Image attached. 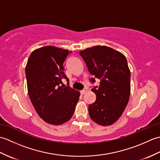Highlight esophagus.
Listing matches in <instances>:
<instances>
[{
    "label": "esophagus",
    "mask_w": 160,
    "mask_h": 160,
    "mask_svg": "<svg viewBox=\"0 0 160 160\" xmlns=\"http://www.w3.org/2000/svg\"><path fill=\"white\" fill-rule=\"evenodd\" d=\"M87 88H84V89L83 90H82V91H80V93L82 94V95H83V94L87 92Z\"/></svg>",
    "instance_id": "esophagus-1"
}]
</instances>
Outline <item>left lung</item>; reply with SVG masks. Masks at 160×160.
<instances>
[{
	"instance_id": "obj_1",
	"label": "left lung",
	"mask_w": 160,
	"mask_h": 160,
	"mask_svg": "<svg viewBox=\"0 0 160 160\" xmlns=\"http://www.w3.org/2000/svg\"><path fill=\"white\" fill-rule=\"evenodd\" d=\"M79 53L93 76L91 82L100 80V85L91 89L96 100L89 106V116L102 126L113 124L124 112L130 96L131 72L127 58L107 46H95Z\"/></svg>"
}]
</instances>
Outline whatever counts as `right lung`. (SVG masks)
<instances>
[{"mask_svg": "<svg viewBox=\"0 0 160 160\" xmlns=\"http://www.w3.org/2000/svg\"><path fill=\"white\" fill-rule=\"evenodd\" d=\"M71 52L53 46L37 49L30 55L25 67L28 90L37 113L47 123L60 125L73 116L80 93L62 84L68 79L64 62Z\"/></svg>", "mask_w": 160, "mask_h": 160, "instance_id": "1", "label": "right lung"}]
</instances>
